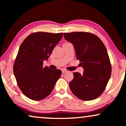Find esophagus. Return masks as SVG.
I'll return each instance as SVG.
<instances>
[{
	"label": "esophagus",
	"instance_id": "34e87169",
	"mask_svg": "<svg viewBox=\"0 0 126 126\" xmlns=\"http://www.w3.org/2000/svg\"><path fill=\"white\" fill-rule=\"evenodd\" d=\"M69 71L68 70H67L66 69H63L62 70V72H63V73H66V72H68Z\"/></svg>",
	"mask_w": 126,
	"mask_h": 126
}]
</instances>
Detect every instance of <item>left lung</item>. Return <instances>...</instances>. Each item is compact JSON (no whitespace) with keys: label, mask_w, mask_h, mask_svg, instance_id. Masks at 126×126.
I'll use <instances>...</instances> for the list:
<instances>
[{"label":"left lung","mask_w":126,"mask_h":126,"mask_svg":"<svg viewBox=\"0 0 126 126\" xmlns=\"http://www.w3.org/2000/svg\"><path fill=\"white\" fill-rule=\"evenodd\" d=\"M65 40L72 43L77 60L84 68L82 75L73 73L69 82L72 92L82 100L99 97L106 88L111 75V65L106 47L100 39L91 32L63 34Z\"/></svg>","instance_id":"1"}]
</instances>
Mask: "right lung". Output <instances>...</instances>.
I'll return each instance as SVG.
<instances>
[{
	"label": "right lung",
	"mask_w": 126,
	"mask_h": 126,
	"mask_svg": "<svg viewBox=\"0 0 126 126\" xmlns=\"http://www.w3.org/2000/svg\"><path fill=\"white\" fill-rule=\"evenodd\" d=\"M63 33L37 32L31 34L19 49L13 67L17 84L29 99L41 100L50 94L61 76L60 70L43 66Z\"/></svg>",
	"instance_id": "obj_1"
}]
</instances>
